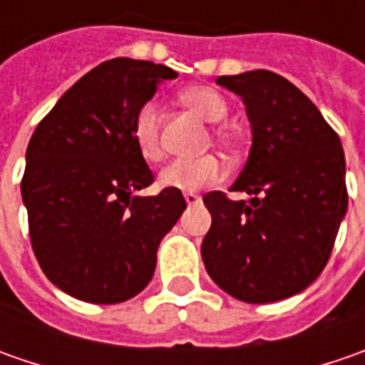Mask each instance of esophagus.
<instances>
[{"label":"esophagus","mask_w":365,"mask_h":365,"mask_svg":"<svg viewBox=\"0 0 365 365\" xmlns=\"http://www.w3.org/2000/svg\"><path fill=\"white\" fill-rule=\"evenodd\" d=\"M185 201H187L189 207H192V205H199L201 203V195H197V192H185Z\"/></svg>","instance_id":"obj_1"}]
</instances>
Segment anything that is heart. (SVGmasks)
Listing matches in <instances>:
<instances>
[{
    "label": "heart",
    "mask_w": 365,
    "mask_h": 365,
    "mask_svg": "<svg viewBox=\"0 0 365 365\" xmlns=\"http://www.w3.org/2000/svg\"><path fill=\"white\" fill-rule=\"evenodd\" d=\"M180 101L192 111H197L203 120L221 121L227 115V101L225 97L211 87H189L180 91ZM133 146L140 156L148 162H156L162 158L160 132H158V103L148 99L135 109L132 123H130ZM219 142L232 146L233 135L225 128L215 130ZM227 175V166L215 154H207L199 158H175L160 170L162 187L176 190H199L211 185H217Z\"/></svg>",
    "instance_id": "b5f03b06"
}]
</instances>
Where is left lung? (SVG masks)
Segmentation results:
<instances>
[{
	"label": "left lung",
	"instance_id": "1",
	"mask_svg": "<svg viewBox=\"0 0 365 365\" xmlns=\"http://www.w3.org/2000/svg\"><path fill=\"white\" fill-rule=\"evenodd\" d=\"M242 97L252 150L230 190L203 197L211 230L201 244L209 276L244 302H276L315 282L347 211L339 135L313 101L284 77L250 71L219 77Z\"/></svg>",
	"mask_w": 365,
	"mask_h": 365
}]
</instances>
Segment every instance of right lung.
Returning <instances> with one entry per match:
<instances>
[{"instance_id":"obj_1","label":"right lung","mask_w":365,"mask_h":365,"mask_svg":"<svg viewBox=\"0 0 365 365\" xmlns=\"http://www.w3.org/2000/svg\"><path fill=\"white\" fill-rule=\"evenodd\" d=\"M168 66L111 58L81 77L38 123L26 150L21 199L36 259L78 301L115 304L148 287L162 237L187 209L182 192L154 182L130 133Z\"/></svg>"}]
</instances>
